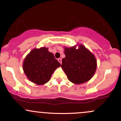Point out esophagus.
Wrapping results in <instances>:
<instances>
[{"instance_id": "obj_1", "label": "esophagus", "mask_w": 121, "mask_h": 121, "mask_svg": "<svg viewBox=\"0 0 121 121\" xmlns=\"http://www.w3.org/2000/svg\"><path fill=\"white\" fill-rule=\"evenodd\" d=\"M58 61H59V62L60 64L62 63V60H61V59H60V58L58 59Z\"/></svg>"}]
</instances>
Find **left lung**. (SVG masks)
<instances>
[{
  "instance_id": "1",
  "label": "left lung",
  "mask_w": 121,
  "mask_h": 121,
  "mask_svg": "<svg viewBox=\"0 0 121 121\" xmlns=\"http://www.w3.org/2000/svg\"><path fill=\"white\" fill-rule=\"evenodd\" d=\"M65 57L62 60L61 68L68 80L80 84L91 78L97 68V61L92 53L82 44L64 48Z\"/></svg>"
}]
</instances>
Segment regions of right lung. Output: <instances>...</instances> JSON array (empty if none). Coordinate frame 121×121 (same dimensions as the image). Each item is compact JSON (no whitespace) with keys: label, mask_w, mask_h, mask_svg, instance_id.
Masks as SVG:
<instances>
[{"label":"right lung","mask_w":121,"mask_h":121,"mask_svg":"<svg viewBox=\"0 0 121 121\" xmlns=\"http://www.w3.org/2000/svg\"><path fill=\"white\" fill-rule=\"evenodd\" d=\"M61 66L45 47L35 48L28 54L23 62V69L28 78L37 85L48 82L54 71Z\"/></svg>","instance_id":"1"}]
</instances>
